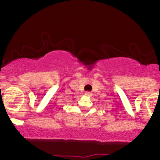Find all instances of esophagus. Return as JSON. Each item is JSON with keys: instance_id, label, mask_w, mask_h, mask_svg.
<instances>
[{"instance_id": "esophagus-1", "label": "esophagus", "mask_w": 160, "mask_h": 160, "mask_svg": "<svg viewBox=\"0 0 160 160\" xmlns=\"http://www.w3.org/2000/svg\"><path fill=\"white\" fill-rule=\"evenodd\" d=\"M85 95H86V96L90 97L91 96V93H90V92H86V93H85Z\"/></svg>"}]
</instances>
